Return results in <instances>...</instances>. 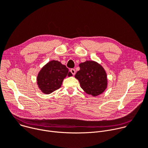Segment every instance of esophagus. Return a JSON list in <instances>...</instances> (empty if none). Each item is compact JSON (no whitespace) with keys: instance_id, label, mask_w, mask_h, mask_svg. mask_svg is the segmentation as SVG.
I'll return each mask as SVG.
<instances>
[{"instance_id":"1","label":"esophagus","mask_w":148,"mask_h":148,"mask_svg":"<svg viewBox=\"0 0 148 148\" xmlns=\"http://www.w3.org/2000/svg\"><path fill=\"white\" fill-rule=\"evenodd\" d=\"M70 72L72 73V74H73V75H74L75 74V70L74 69H71L70 70Z\"/></svg>"}]
</instances>
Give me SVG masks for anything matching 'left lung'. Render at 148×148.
I'll return each instance as SVG.
<instances>
[{
    "label": "left lung",
    "instance_id": "left-lung-1",
    "mask_svg": "<svg viewBox=\"0 0 148 148\" xmlns=\"http://www.w3.org/2000/svg\"><path fill=\"white\" fill-rule=\"evenodd\" d=\"M80 70L75 75L81 88L87 94L95 97L107 87V76L103 68L94 61H86L79 64Z\"/></svg>",
    "mask_w": 148,
    "mask_h": 148
}]
</instances>
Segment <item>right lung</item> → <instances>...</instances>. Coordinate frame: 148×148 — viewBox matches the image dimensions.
<instances>
[{"label": "right lung", "mask_w": 148, "mask_h": 148, "mask_svg": "<svg viewBox=\"0 0 148 148\" xmlns=\"http://www.w3.org/2000/svg\"><path fill=\"white\" fill-rule=\"evenodd\" d=\"M65 65L56 60H51L41 69L37 77L39 89L46 94H49L61 86L66 76H72Z\"/></svg>", "instance_id": "right-lung-1"}]
</instances>
